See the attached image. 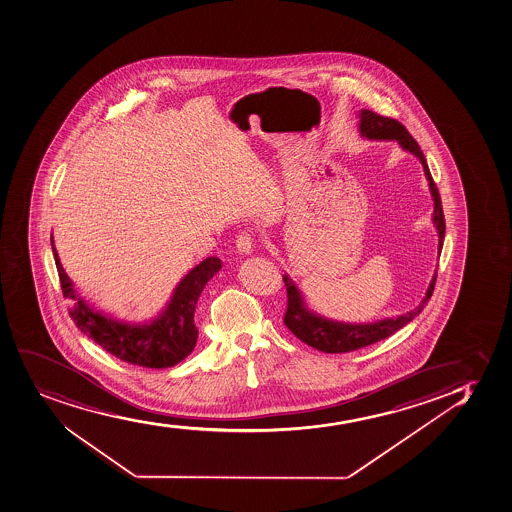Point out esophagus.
Segmentation results:
<instances>
[{
	"label": "esophagus",
	"instance_id": "esophagus-1",
	"mask_svg": "<svg viewBox=\"0 0 512 512\" xmlns=\"http://www.w3.org/2000/svg\"><path fill=\"white\" fill-rule=\"evenodd\" d=\"M237 248L242 255L253 253V238L248 231H243L242 235H238Z\"/></svg>",
	"mask_w": 512,
	"mask_h": 512
}]
</instances>
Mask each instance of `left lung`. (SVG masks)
<instances>
[{"label": "left lung", "instance_id": "8db88e82", "mask_svg": "<svg viewBox=\"0 0 512 512\" xmlns=\"http://www.w3.org/2000/svg\"><path fill=\"white\" fill-rule=\"evenodd\" d=\"M358 118H360L358 130H360V135L363 138H367V140H396L401 145L402 150L413 154L423 164L424 176L428 179L429 193L433 196V203H435L433 223H435L436 231H438V255H440L443 240H445V216H443V208H441L440 193H438V187H436L431 172H429L423 150L419 149L418 142L407 133L406 128L402 127L397 120L377 115V113L370 110H360ZM284 282H286L287 287V311L286 316H284V323H286L287 328L299 340L304 341L309 347L316 348L319 352L347 353L358 350V348L369 347L372 343L384 340L387 336L394 335L397 330H401L402 326L411 323L423 311L424 306L428 304L429 297L433 296L436 272L431 282H429L426 296L413 311L396 316V318H385L374 321V323H358V325L357 323L335 321V319L325 318L321 314L314 313V311L308 309L303 292L297 289L289 275L284 274Z\"/></svg>", "mask_w": 512, "mask_h": 512}]
</instances>
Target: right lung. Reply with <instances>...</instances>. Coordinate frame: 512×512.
Listing matches in <instances>:
<instances>
[{"mask_svg": "<svg viewBox=\"0 0 512 512\" xmlns=\"http://www.w3.org/2000/svg\"><path fill=\"white\" fill-rule=\"evenodd\" d=\"M50 245L57 272L61 277L62 294L72 301L69 309L72 321L84 335L105 348L106 352L123 362L149 369L174 367L193 352L198 341L194 311L204 286L221 270V260L218 257H208L189 270L177 284L171 301L165 304L159 316L143 323H130L113 318L89 304L79 294L62 267L52 235Z\"/></svg>", "mask_w": 512, "mask_h": 512, "instance_id": "add662e5", "label": "right lung"}]
</instances>
